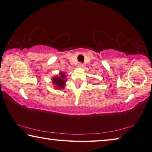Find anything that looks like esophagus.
I'll use <instances>...</instances> for the list:
<instances>
[{"mask_svg":"<svg viewBox=\"0 0 152 152\" xmlns=\"http://www.w3.org/2000/svg\"><path fill=\"white\" fill-rule=\"evenodd\" d=\"M78 67H83V63H78Z\"/></svg>","mask_w":152,"mask_h":152,"instance_id":"obj_1","label":"esophagus"}]
</instances>
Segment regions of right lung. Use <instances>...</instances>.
<instances>
[{"label": "right lung", "mask_w": 152, "mask_h": 152, "mask_svg": "<svg viewBox=\"0 0 152 152\" xmlns=\"http://www.w3.org/2000/svg\"><path fill=\"white\" fill-rule=\"evenodd\" d=\"M65 74L63 72H61L60 73L59 76H55L52 78L53 83L56 85V87H57L58 88L60 89H63L64 86H65V83L66 82L65 80Z\"/></svg>", "instance_id": "right-lung-1"}]
</instances>
